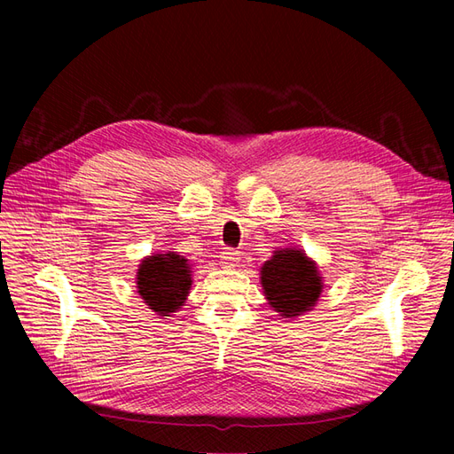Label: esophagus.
I'll return each instance as SVG.
<instances>
[{"label": "esophagus", "instance_id": "obj_1", "mask_svg": "<svg viewBox=\"0 0 454 454\" xmlns=\"http://www.w3.org/2000/svg\"><path fill=\"white\" fill-rule=\"evenodd\" d=\"M239 255H242V254H239L238 249H230L228 247V249H224V252H222V263H224V267L232 269V267L238 265Z\"/></svg>", "mask_w": 454, "mask_h": 454}]
</instances>
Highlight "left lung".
<instances>
[{
    "label": "left lung",
    "mask_w": 454,
    "mask_h": 454,
    "mask_svg": "<svg viewBox=\"0 0 454 454\" xmlns=\"http://www.w3.org/2000/svg\"><path fill=\"white\" fill-rule=\"evenodd\" d=\"M259 275L267 304L283 317L310 312L324 288V277L316 262L298 247L275 249Z\"/></svg>",
    "instance_id": "left-lung-1"
}]
</instances>
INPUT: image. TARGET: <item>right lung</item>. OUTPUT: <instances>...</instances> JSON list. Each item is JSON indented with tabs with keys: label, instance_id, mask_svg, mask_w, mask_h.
Wrapping results in <instances>:
<instances>
[{
	"label": "right lung",
	"instance_id": "1",
	"mask_svg": "<svg viewBox=\"0 0 454 454\" xmlns=\"http://www.w3.org/2000/svg\"><path fill=\"white\" fill-rule=\"evenodd\" d=\"M192 271L189 259L177 252L146 255L138 265L137 288L138 294L152 312L171 316L187 301Z\"/></svg>",
	"mask_w": 454,
	"mask_h": 454
}]
</instances>
